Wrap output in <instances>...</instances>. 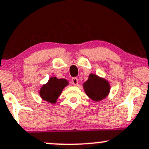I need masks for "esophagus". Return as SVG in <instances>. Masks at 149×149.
Returning <instances> with one entry per match:
<instances>
[{"mask_svg": "<svg viewBox=\"0 0 149 149\" xmlns=\"http://www.w3.org/2000/svg\"><path fill=\"white\" fill-rule=\"evenodd\" d=\"M72 84L74 86L78 85V84H79V80H78L77 78H73L72 79Z\"/></svg>", "mask_w": 149, "mask_h": 149, "instance_id": "obj_1", "label": "esophagus"}]
</instances>
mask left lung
Here are the masks:
<instances>
[{"label":"left lung","mask_w":149,"mask_h":149,"mask_svg":"<svg viewBox=\"0 0 149 149\" xmlns=\"http://www.w3.org/2000/svg\"><path fill=\"white\" fill-rule=\"evenodd\" d=\"M86 94L93 101L98 102L105 99L110 93L109 81L94 73H91L88 79L83 84Z\"/></svg>","instance_id":"left-lung-1"}]
</instances>
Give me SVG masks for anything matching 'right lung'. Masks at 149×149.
I'll use <instances>...</instances> for the list:
<instances>
[{"label":"right lung","instance_id":"1","mask_svg":"<svg viewBox=\"0 0 149 149\" xmlns=\"http://www.w3.org/2000/svg\"><path fill=\"white\" fill-rule=\"evenodd\" d=\"M68 84L69 82L65 79H58L56 76L51 77L46 84L40 88L38 91L39 95L44 101L55 104L64 88Z\"/></svg>","mask_w":149,"mask_h":149}]
</instances>
